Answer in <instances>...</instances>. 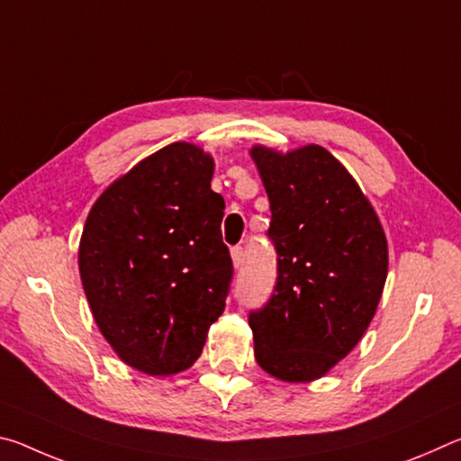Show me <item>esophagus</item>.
Masks as SVG:
<instances>
[{
  "mask_svg": "<svg viewBox=\"0 0 461 461\" xmlns=\"http://www.w3.org/2000/svg\"><path fill=\"white\" fill-rule=\"evenodd\" d=\"M231 262H233V268L241 267V262H244V248L241 246L231 248Z\"/></svg>",
  "mask_w": 461,
  "mask_h": 461,
  "instance_id": "esophagus-1",
  "label": "esophagus"
}]
</instances>
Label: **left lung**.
<instances>
[{"label":"left lung","mask_w":461,"mask_h":461,"mask_svg":"<svg viewBox=\"0 0 461 461\" xmlns=\"http://www.w3.org/2000/svg\"><path fill=\"white\" fill-rule=\"evenodd\" d=\"M270 199L278 254L267 307L249 313L254 356L283 382H313L335 368L376 315L388 241L348 168L319 144L288 152L249 148Z\"/></svg>","instance_id":"8db88e82"}]
</instances>
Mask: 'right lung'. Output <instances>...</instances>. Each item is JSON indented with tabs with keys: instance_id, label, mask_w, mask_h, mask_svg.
<instances>
[{
	"instance_id": "1",
	"label": "right lung",
	"mask_w": 461,
	"mask_h": 461,
	"mask_svg": "<svg viewBox=\"0 0 461 461\" xmlns=\"http://www.w3.org/2000/svg\"><path fill=\"white\" fill-rule=\"evenodd\" d=\"M213 156L173 142L93 203L79 275L93 319L123 364L148 376L191 368L225 309L231 258Z\"/></svg>"
}]
</instances>
